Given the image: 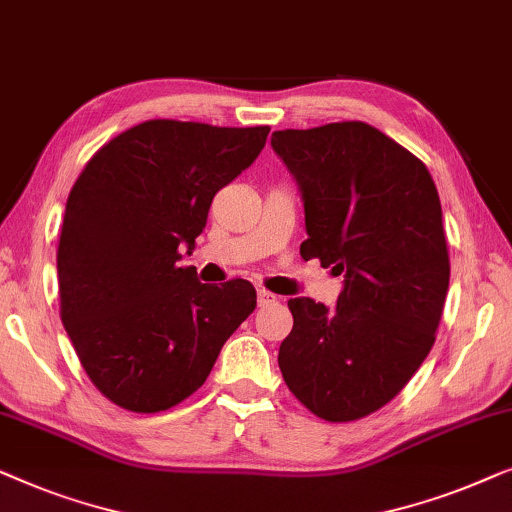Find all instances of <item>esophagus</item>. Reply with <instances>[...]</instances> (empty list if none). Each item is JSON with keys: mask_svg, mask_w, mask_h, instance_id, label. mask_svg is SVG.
<instances>
[{"mask_svg": "<svg viewBox=\"0 0 512 512\" xmlns=\"http://www.w3.org/2000/svg\"><path fill=\"white\" fill-rule=\"evenodd\" d=\"M276 301H278V297L273 292L257 290V304L259 306H271V304H276Z\"/></svg>", "mask_w": 512, "mask_h": 512, "instance_id": "esophagus-1", "label": "esophagus"}]
</instances>
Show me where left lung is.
<instances>
[{
	"label": "left lung",
	"instance_id": "left-lung-1",
	"mask_svg": "<svg viewBox=\"0 0 512 512\" xmlns=\"http://www.w3.org/2000/svg\"><path fill=\"white\" fill-rule=\"evenodd\" d=\"M304 199L301 257L343 273L336 308L287 301L294 327L278 366L327 422L390 403L436 341L450 283L441 199L422 160L359 120L273 132Z\"/></svg>",
	"mask_w": 512,
	"mask_h": 512
}]
</instances>
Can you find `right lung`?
I'll list each match as a JSON object with an SVG mask.
<instances>
[{"mask_svg": "<svg viewBox=\"0 0 512 512\" xmlns=\"http://www.w3.org/2000/svg\"><path fill=\"white\" fill-rule=\"evenodd\" d=\"M269 129L146 120L99 148L71 187L57 246L60 318L115 406L160 413L190 397L255 311L248 280L204 285L178 259Z\"/></svg>", "mask_w": 512, "mask_h": 512, "instance_id": "right-lung-1", "label": "right lung"}]
</instances>
